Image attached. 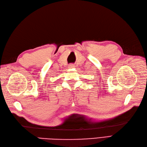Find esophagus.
<instances>
[{
	"instance_id": "esophagus-1",
	"label": "esophagus",
	"mask_w": 147,
	"mask_h": 147,
	"mask_svg": "<svg viewBox=\"0 0 147 147\" xmlns=\"http://www.w3.org/2000/svg\"><path fill=\"white\" fill-rule=\"evenodd\" d=\"M69 67L70 69L74 68V67H75V65H74V64H70V65H69Z\"/></svg>"
}]
</instances>
